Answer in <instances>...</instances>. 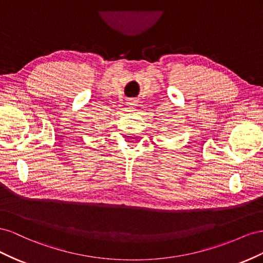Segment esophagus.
<instances>
[{
  "instance_id": "1",
  "label": "esophagus",
  "mask_w": 263,
  "mask_h": 263,
  "mask_svg": "<svg viewBox=\"0 0 263 263\" xmlns=\"http://www.w3.org/2000/svg\"><path fill=\"white\" fill-rule=\"evenodd\" d=\"M126 106L129 107V108L137 107L138 106V100H136V99H129V100L126 101Z\"/></svg>"
}]
</instances>
